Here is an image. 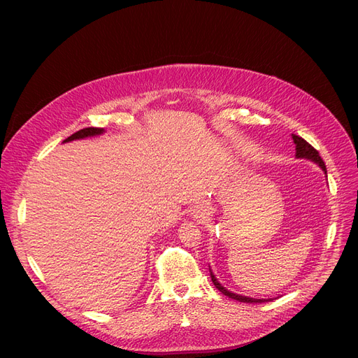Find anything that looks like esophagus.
<instances>
[{
    "instance_id": "1",
    "label": "esophagus",
    "mask_w": 358,
    "mask_h": 358,
    "mask_svg": "<svg viewBox=\"0 0 358 358\" xmlns=\"http://www.w3.org/2000/svg\"><path fill=\"white\" fill-rule=\"evenodd\" d=\"M206 215H208V213H204V212H197V217H206Z\"/></svg>"
}]
</instances>
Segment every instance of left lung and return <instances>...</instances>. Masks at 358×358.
I'll use <instances>...</instances> for the list:
<instances>
[{
  "label": "left lung",
  "mask_w": 358,
  "mask_h": 358,
  "mask_svg": "<svg viewBox=\"0 0 358 358\" xmlns=\"http://www.w3.org/2000/svg\"><path fill=\"white\" fill-rule=\"evenodd\" d=\"M292 138H293V142H294V145H296V158H306V159L313 161L315 164H317L319 166H321V168H322V171L327 174V166H325V162L322 161V158H321V157H319V152H317V150H316L310 143H308L303 138L296 136V135H292ZM210 277H212L213 285L216 286V289H217L219 292H222L224 296H228V297H231V299L238 300V302H243V303H261V302H267V300H271V299H254V297L241 296V294L232 293V292H229V290L224 289V287L219 283L217 278L213 275V273H212V271H210Z\"/></svg>",
  "instance_id": "left-lung-1"
}]
</instances>
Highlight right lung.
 <instances>
[{
  "label": "right lung",
  "instance_id": "1",
  "mask_svg": "<svg viewBox=\"0 0 358 358\" xmlns=\"http://www.w3.org/2000/svg\"><path fill=\"white\" fill-rule=\"evenodd\" d=\"M101 134H104V129H101V127H85V129L75 131L73 135L66 138L64 142H71L75 139H84L88 136H96V135H101Z\"/></svg>",
  "mask_w": 358,
  "mask_h": 358
}]
</instances>
